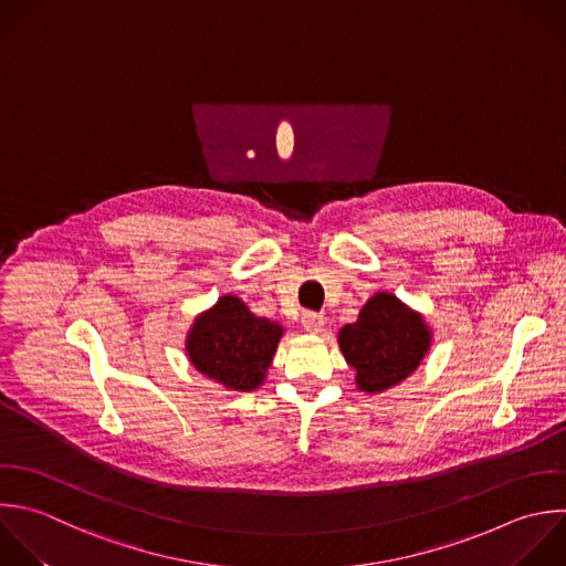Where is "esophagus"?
<instances>
[{
  "mask_svg": "<svg viewBox=\"0 0 566 566\" xmlns=\"http://www.w3.org/2000/svg\"><path fill=\"white\" fill-rule=\"evenodd\" d=\"M301 325H303L305 332L318 334V332L323 329V325H325V316H323V314H316V312H303Z\"/></svg>",
  "mask_w": 566,
  "mask_h": 566,
  "instance_id": "esophagus-1",
  "label": "esophagus"
}]
</instances>
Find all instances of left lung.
Masks as SVG:
<instances>
[{
	"label": "left lung",
	"mask_w": 566,
	"mask_h": 566,
	"mask_svg": "<svg viewBox=\"0 0 566 566\" xmlns=\"http://www.w3.org/2000/svg\"><path fill=\"white\" fill-rule=\"evenodd\" d=\"M338 345L356 371L360 391H385L402 382L424 358L431 334L420 314L402 305L394 294L371 296L356 323L338 332Z\"/></svg>",
	"instance_id": "left-lung-1"
}]
</instances>
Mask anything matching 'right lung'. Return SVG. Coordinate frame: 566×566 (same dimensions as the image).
<instances>
[{"instance_id":"add662e5","label":"right lung","mask_w":566,"mask_h":566,"mask_svg":"<svg viewBox=\"0 0 566 566\" xmlns=\"http://www.w3.org/2000/svg\"><path fill=\"white\" fill-rule=\"evenodd\" d=\"M283 327L254 316L237 296H221L203 312L186 340L190 363L208 378L237 391H252L265 380Z\"/></svg>"}]
</instances>
